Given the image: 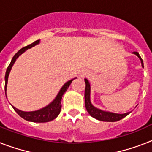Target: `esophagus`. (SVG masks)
Masks as SVG:
<instances>
[{"instance_id":"obj_1","label":"esophagus","mask_w":152,"mask_h":152,"mask_svg":"<svg viewBox=\"0 0 152 152\" xmlns=\"http://www.w3.org/2000/svg\"><path fill=\"white\" fill-rule=\"evenodd\" d=\"M88 75H89L88 72H83L82 73L80 74V76H88Z\"/></svg>"}]
</instances>
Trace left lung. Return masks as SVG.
<instances>
[{
    "mask_svg": "<svg viewBox=\"0 0 152 152\" xmlns=\"http://www.w3.org/2000/svg\"><path fill=\"white\" fill-rule=\"evenodd\" d=\"M133 53L139 58V59L140 60V62H141V65L144 68L143 60L140 58L139 53L136 52V51H134ZM84 81L85 83H86L84 93L85 107H86V109H87L89 114L91 115L92 117H94V119H98L100 121H104V122H116V121L123 119L124 117H126L127 115L130 113V112H129L124 113V114H118V113H114V112H105V111L101 110L99 108H95L91 102V85H90V83H89L87 79H84Z\"/></svg>",
    "mask_w": 152,
    "mask_h": 152,
    "instance_id": "1",
    "label": "left lung"
}]
</instances>
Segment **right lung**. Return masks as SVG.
<instances>
[{"label":"right lung","mask_w":152,"mask_h":152,"mask_svg":"<svg viewBox=\"0 0 152 152\" xmlns=\"http://www.w3.org/2000/svg\"><path fill=\"white\" fill-rule=\"evenodd\" d=\"M39 43H40V40L33 42V44H29L28 46L24 47V48H23L22 49H20V50H18V52L16 53L15 55H14V57L12 58V61H11V63L9 64L8 69L6 70L5 77H4V80H5V85H4L5 94L6 91H7V84H8V76H9L10 71L12 69V65H14V63L15 62L16 59L18 58V57L20 56L23 52H25L26 50L29 49V48H31L32 47L35 46V45L38 44ZM74 79L69 80V81H68L67 83H65V84L63 85V87L61 88V90H60V91H59L58 94V95H57L56 97L55 98V100H54L51 103H50V104H48V105H47L46 107H44V108H40L39 110L33 111V112H23V111L19 110V109L15 108L14 106L12 105V108H14V110L18 113V115H20L23 119H26V120L27 121H30V122H33V123H46V122H50V121L55 119V118L58 115L60 112H61V102L62 96H63V94H65V91H67L68 87H69V85L71 84V83L72 82V80H73Z\"/></svg>","instance_id":"add662e5"}]
</instances>
